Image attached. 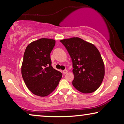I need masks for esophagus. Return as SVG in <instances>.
I'll return each instance as SVG.
<instances>
[{"label":"esophagus","mask_w":124,"mask_h":124,"mask_svg":"<svg viewBox=\"0 0 124 124\" xmlns=\"http://www.w3.org/2000/svg\"><path fill=\"white\" fill-rule=\"evenodd\" d=\"M67 73H68V70H62V73H63L64 74H67Z\"/></svg>","instance_id":"obj_1"}]
</instances>
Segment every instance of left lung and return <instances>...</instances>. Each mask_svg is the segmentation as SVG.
<instances>
[{
    "label": "left lung",
    "mask_w": 124,
    "mask_h": 124,
    "mask_svg": "<svg viewBox=\"0 0 124 124\" xmlns=\"http://www.w3.org/2000/svg\"><path fill=\"white\" fill-rule=\"evenodd\" d=\"M70 56L74 78L72 84L77 90L91 93L100 87L104 77V64L98 48L78 37L60 40Z\"/></svg>",
    "instance_id": "8db88e82"
}]
</instances>
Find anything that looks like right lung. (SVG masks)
Masks as SVG:
<instances>
[{
	"label": "right lung",
	"mask_w": 124,
	"mask_h": 124,
	"mask_svg": "<svg viewBox=\"0 0 124 124\" xmlns=\"http://www.w3.org/2000/svg\"><path fill=\"white\" fill-rule=\"evenodd\" d=\"M55 40L41 38L29 44L23 54L21 74L28 89L35 95L46 96L55 90L62 73L51 65L50 53Z\"/></svg>",
	"instance_id": "obj_1"
}]
</instances>
